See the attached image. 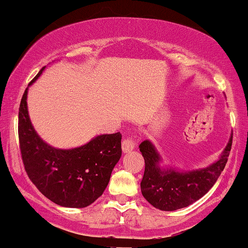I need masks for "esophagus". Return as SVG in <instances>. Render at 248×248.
Instances as JSON below:
<instances>
[{
	"label": "esophagus",
	"instance_id": "1",
	"mask_svg": "<svg viewBox=\"0 0 248 248\" xmlns=\"http://www.w3.org/2000/svg\"><path fill=\"white\" fill-rule=\"evenodd\" d=\"M135 149V143L131 140V139L126 138L122 141V150H123L124 154H127V152H131L132 150Z\"/></svg>",
	"mask_w": 248,
	"mask_h": 248
}]
</instances>
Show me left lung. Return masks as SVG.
Instances as JSON below:
<instances>
[{
  "label": "left lung",
  "mask_w": 248,
  "mask_h": 248,
  "mask_svg": "<svg viewBox=\"0 0 248 248\" xmlns=\"http://www.w3.org/2000/svg\"><path fill=\"white\" fill-rule=\"evenodd\" d=\"M229 143L220 158L207 168L180 171L174 168H161L163 158L151 140L141 141L139 151L145 160V171L140 183L141 194L152 206L161 211H176L193 204L202 198L216 184L229 159L231 146Z\"/></svg>",
  "instance_id": "obj_1"
}]
</instances>
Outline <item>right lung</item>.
Here are the masks:
<instances>
[{
  "label": "right lung",
  "instance_id": "1",
  "mask_svg": "<svg viewBox=\"0 0 248 248\" xmlns=\"http://www.w3.org/2000/svg\"><path fill=\"white\" fill-rule=\"evenodd\" d=\"M29 83L28 88L42 75ZM28 88L18 111V138L28 177L46 198L63 207L82 208L102 196L122 155V135H99L84 145L57 149L42 139L28 113Z\"/></svg>",
  "mask_w": 248,
  "mask_h": 248
}]
</instances>
